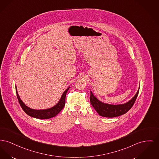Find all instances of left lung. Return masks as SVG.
<instances>
[{
	"instance_id": "obj_1",
	"label": "left lung",
	"mask_w": 159,
	"mask_h": 159,
	"mask_svg": "<svg viewBox=\"0 0 159 159\" xmlns=\"http://www.w3.org/2000/svg\"><path fill=\"white\" fill-rule=\"evenodd\" d=\"M139 88L134 96L127 103L119 104H112L109 103H104L98 100L91 91L90 102L93 106L95 110L102 116L113 118L121 116L128 112L133 106L138 95Z\"/></svg>"
}]
</instances>
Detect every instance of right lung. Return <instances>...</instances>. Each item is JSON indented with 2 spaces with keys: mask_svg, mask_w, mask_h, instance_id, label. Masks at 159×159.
Segmentation results:
<instances>
[{
  "mask_svg": "<svg viewBox=\"0 0 159 159\" xmlns=\"http://www.w3.org/2000/svg\"><path fill=\"white\" fill-rule=\"evenodd\" d=\"M69 88H70V86L67 88L64 91V92L62 94L59 102L53 107H50L48 109H34L30 108L23 103V102L21 100V99L19 96L17 87L16 86L17 97L23 110L26 114H28L29 116L31 117L38 118V119H43V120L53 118L61 111V110L64 108L65 106L66 94Z\"/></svg>",
  "mask_w": 159,
  "mask_h": 159,
  "instance_id": "right-lung-1",
  "label": "right lung"
}]
</instances>
